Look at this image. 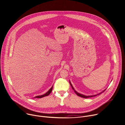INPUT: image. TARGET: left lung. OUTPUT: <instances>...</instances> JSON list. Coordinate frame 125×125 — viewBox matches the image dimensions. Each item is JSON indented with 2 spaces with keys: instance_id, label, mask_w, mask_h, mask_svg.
Here are the masks:
<instances>
[{
  "instance_id": "8db88e82",
  "label": "left lung",
  "mask_w": 125,
  "mask_h": 125,
  "mask_svg": "<svg viewBox=\"0 0 125 125\" xmlns=\"http://www.w3.org/2000/svg\"><path fill=\"white\" fill-rule=\"evenodd\" d=\"M69 82H70V85H71V86H72V88H73V90L74 91V92H75V93L76 94L78 95V96H80V97H83V98H89V97H93V96H96V95H99V94H101L102 93H103V92H104L105 90H106V89L105 90H104V91H103L102 92H101L100 93H99V94H95V95H83V94H80V93H78L77 91H75V90L74 89V88L73 87V85H72V83H71V82H70V81H69Z\"/></svg>"
}]
</instances>
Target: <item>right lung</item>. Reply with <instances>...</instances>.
<instances>
[{
  "label": "right lung",
  "mask_w": 125,
  "mask_h": 125,
  "mask_svg": "<svg viewBox=\"0 0 125 125\" xmlns=\"http://www.w3.org/2000/svg\"><path fill=\"white\" fill-rule=\"evenodd\" d=\"M52 88H53V86L49 89V91L47 92V93H46L45 94H43V95H39V96H35V97H34V98H42V97H44V96H48L50 93H51V92H52Z\"/></svg>",
  "instance_id": "add662e5"
}]
</instances>
